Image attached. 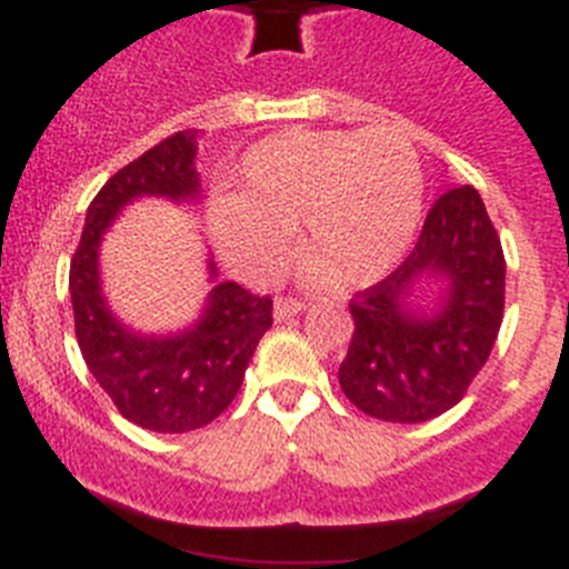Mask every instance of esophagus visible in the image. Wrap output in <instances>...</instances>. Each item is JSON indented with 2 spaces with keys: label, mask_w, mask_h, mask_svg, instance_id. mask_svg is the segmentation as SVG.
<instances>
[{
  "label": "esophagus",
  "mask_w": 569,
  "mask_h": 569,
  "mask_svg": "<svg viewBox=\"0 0 569 569\" xmlns=\"http://www.w3.org/2000/svg\"><path fill=\"white\" fill-rule=\"evenodd\" d=\"M301 310H305V301L293 299V296H279V299H276V305H273V316L279 321L290 319V316L301 313Z\"/></svg>",
  "instance_id": "obj_1"
}]
</instances>
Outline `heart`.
<instances>
[{"mask_svg": "<svg viewBox=\"0 0 569 569\" xmlns=\"http://www.w3.org/2000/svg\"><path fill=\"white\" fill-rule=\"evenodd\" d=\"M421 199V159L405 130H284L244 153L233 199L210 216L224 259L248 279L281 268L299 224L316 281L367 284L413 244Z\"/></svg>", "mask_w": 569, "mask_h": 569, "instance_id": "obj_1", "label": "heart"}]
</instances>
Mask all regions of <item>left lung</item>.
Returning a JSON list of instances; mask_svg holds the SVG:
<instances>
[{
  "label": "left lung",
  "instance_id": "left-lung-1",
  "mask_svg": "<svg viewBox=\"0 0 569 569\" xmlns=\"http://www.w3.org/2000/svg\"><path fill=\"white\" fill-rule=\"evenodd\" d=\"M445 278L442 308L419 317L409 293ZM353 339L339 385L381 421L436 419L459 405L487 365L505 316V250L472 184L436 199L416 248L390 276L350 299Z\"/></svg>",
  "mask_w": 569,
  "mask_h": 569
}]
</instances>
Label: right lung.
Wrapping results in <instances>:
<instances>
[{
    "mask_svg": "<svg viewBox=\"0 0 569 569\" xmlns=\"http://www.w3.org/2000/svg\"><path fill=\"white\" fill-rule=\"evenodd\" d=\"M196 130L168 136L110 176L90 202L82 239L70 259L77 341L116 410L156 433H188L228 410L256 345L273 325V299L236 281L216 284L204 316L179 336H139L116 321L99 284V241L116 213L139 196L199 199ZM213 273V261H210Z\"/></svg>",
    "mask_w": 569,
    "mask_h": 569,
    "instance_id": "1",
    "label": "right lung"
}]
</instances>
